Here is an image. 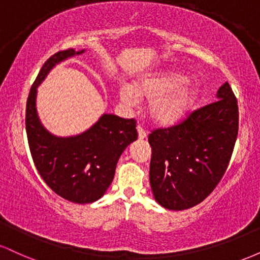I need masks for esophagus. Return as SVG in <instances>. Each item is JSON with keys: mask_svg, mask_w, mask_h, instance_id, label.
I'll use <instances>...</instances> for the list:
<instances>
[{"mask_svg": "<svg viewBox=\"0 0 260 260\" xmlns=\"http://www.w3.org/2000/svg\"><path fill=\"white\" fill-rule=\"evenodd\" d=\"M137 131H138V138L139 139H145L147 138V132H145L144 129H143L142 127H137Z\"/></svg>", "mask_w": 260, "mask_h": 260, "instance_id": "1", "label": "esophagus"}]
</instances>
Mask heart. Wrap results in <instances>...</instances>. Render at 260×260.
<instances>
[{
  "mask_svg": "<svg viewBox=\"0 0 260 260\" xmlns=\"http://www.w3.org/2000/svg\"><path fill=\"white\" fill-rule=\"evenodd\" d=\"M120 99L127 105L139 100H150L148 115L157 126H172L187 116L194 105L197 90L189 80L172 70H157L147 73L133 86L122 85Z\"/></svg>",
  "mask_w": 260,
  "mask_h": 260,
  "instance_id": "obj_1",
  "label": "heart"
}]
</instances>
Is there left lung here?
Masks as SVG:
<instances>
[{
	"label": "left lung",
	"mask_w": 260,
	"mask_h": 260,
	"mask_svg": "<svg viewBox=\"0 0 260 260\" xmlns=\"http://www.w3.org/2000/svg\"><path fill=\"white\" fill-rule=\"evenodd\" d=\"M216 98L181 123L149 134L151 190L169 210H184L204 201L228 169L238 133V106L228 82Z\"/></svg>",
	"instance_id": "obj_1"
}]
</instances>
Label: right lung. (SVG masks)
I'll return each instance as SVG.
<instances>
[{"label": "right lung", "mask_w": 260, "mask_h": 260, "mask_svg": "<svg viewBox=\"0 0 260 260\" xmlns=\"http://www.w3.org/2000/svg\"><path fill=\"white\" fill-rule=\"evenodd\" d=\"M83 52L68 49L45 62L29 91L25 113L26 136L38 172L56 194L78 204L105 194L121 154L138 138L133 118L111 113H104L89 129L72 137H57L43 126L37 111L38 86L56 64Z\"/></svg>", "instance_id": "1"}]
</instances>
